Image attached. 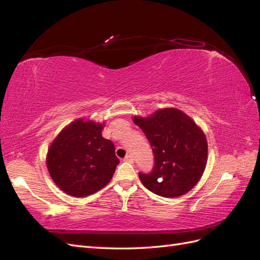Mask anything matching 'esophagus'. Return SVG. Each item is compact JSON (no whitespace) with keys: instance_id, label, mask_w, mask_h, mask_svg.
Listing matches in <instances>:
<instances>
[{"instance_id":"34e87169","label":"esophagus","mask_w":260,"mask_h":260,"mask_svg":"<svg viewBox=\"0 0 260 260\" xmlns=\"http://www.w3.org/2000/svg\"><path fill=\"white\" fill-rule=\"evenodd\" d=\"M123 160L127 161V162H133V157H132L131 155H127V156H125L124 158H123Z\"/></svg>"}]
</instances>
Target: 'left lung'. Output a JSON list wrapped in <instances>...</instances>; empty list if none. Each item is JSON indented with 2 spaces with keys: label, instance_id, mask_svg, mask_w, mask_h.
Returning <instances> with one entry per match:
<instances>
[{
  "label": "left lung",
  "instance_id": "left-lung-1",
  "mask_svg": "<svg viewBox=\"0 0 260 260\" xmlns=\"http://www.w3.org/2000/svg\"><path fill=\"white\" fill-rule=\"evenodd\" d=\"M154 154L149 174L139 172L143 185L162 198H177L199 182L207 162V141L201 128L177 108H164L151 117H133Z\"/></svg>",
  "mask_w": 260,
  "mask_h": 260
}]
</instances>
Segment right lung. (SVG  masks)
Instances as JSON below:
<instances>
[{"label":"right lung","mask_w":260,"mask_h":260,"mask_svg":"<svg viewBox=\"0 0 260 260\" xmlns=\"http://www.w3.org/2000/svg\"><path fill=\"white\" fill-rule=\"evenodd\" d=\"M104 124L78 119L53 141L46 157L51 178L61 191L83 198L104 187L119 159L111 140L102 137Z\"/></svg>","instance_id":"obj_1"}]
</instances>
